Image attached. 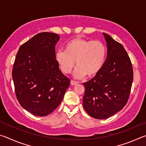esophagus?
Returning <instances> with one entry per match:
<instances>
[{"label": "esophagus", "instance_id": "obj_1", "mask_svg": "<svg viewBox=\"0 0 146 146\" xmlns=\"http://www.w3.org/2000/svg\"><path fill=\"white\" fill-rule=\"evenodd\" d=\"M78 84V82H76V81H75V80H71V84L72 86H74V85H76Z\"/></svg>", "mask_w": 146, "mask_h": 146}]
</instances>
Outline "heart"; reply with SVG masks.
I'll return each mask as SVG.
<instances>
[{"instance_id": "b5f03b06", "label": "heart", "mask_w": 146, "mask_h": 146, "mask_svg": "<svg viewBox=\"0 0 146 146\" xmlns=\"http://www.w3.org/2000/svg\"><path fill=\"white\" fill-rule=\"evenodd\" d=\"M107 49L99 40H88L76 38L72 39L64 46V51H58L55 60L59 68L64 74L72 71L75 65L77 66L74 72L76 78L95 76L100 72L105 63Z\"/></svg>"}]
</instances>
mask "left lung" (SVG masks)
I'll return each instance as SVG.
<instances>
[{
	"instance_id": "1",
	"label": "left lung",
	"mask_w": 146,
	"mask_h": 146,
	"mask_svg": "<svg viewBox=\"0 0 146 146\" xmlns=\"http://www.w3.org/2000/svg\"><path fill=\"white\" fill-rule=\"evenodd\" d=\"M108 48L107 58L100 72L83 83V107L97 119H105L124 107L133 80L131 62L123 46L103 33Z\"/></svg>"
}]
</instances>
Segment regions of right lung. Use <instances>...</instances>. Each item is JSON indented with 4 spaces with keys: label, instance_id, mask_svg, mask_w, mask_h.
<instances>
[{
    "label": "right lung",
    "instance_id": "right-lung-1",
    "mask_svg": "<svg viewBox=\"0 0 146 146\" xmlns=\"http://www.w3.org/2000/svg\"><path fill=\"white\" fill-rule=\"evenodd\" d=\"M57 34L40 33L23 44L12 70L15 91L21 106L35 116L52 113L70 84L55 60Z\"/></svg>",
    "mask_w": 146,
    "mask_h": 146
}]
</instances>
